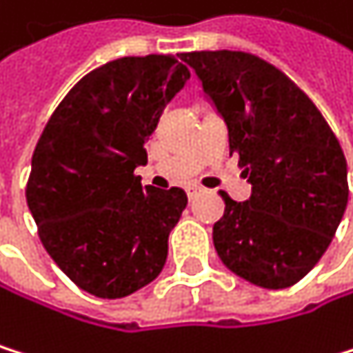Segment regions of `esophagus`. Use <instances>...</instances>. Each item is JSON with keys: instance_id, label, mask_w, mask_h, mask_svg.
I'll list each match as a JSON object with an SVG mask.
<instances>
[{"instance_id": "esophagus-1", "label": "esophagus", "mask_w": 353, "mask_h": 353, "mask_svg": "<svg viewBox=\"0 0 353 353\" xmlns=\"http://www.w3.org/2000/svg\"><path fill=\"white\" fill-rule=\"evenodd\" d=\"M199 192H201V190H199L196 186H190V188H186V194H188V199H190V201H192V199H196V196H199Z\"/></svg>"}]
</instances>
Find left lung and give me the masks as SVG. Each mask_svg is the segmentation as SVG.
<instances>
[{
    "mask_svg": "<svg viewBox=\"0 0 353 353\" xmlns=\"http://www.w3.org/2000/svg\"><path fill=\"white\" fill-rule=\"evenodd\" d=\"M228 125L251 199L225 192L213 245L251 285L287 289L329 249L347 207V163L316 104L274 64L247 52L184 54Z\"/></svg>",
    "mask_w": 353,
    "mask_h": 353,
    "instance_id": "1",
    "label": "left lung"
}]
</instances>
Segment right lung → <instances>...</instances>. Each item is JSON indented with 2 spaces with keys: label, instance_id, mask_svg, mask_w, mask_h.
<instances>
[{
  "label": "right lung",
  "instance_id": "add662e5",
  "mask_svg": "<svg viewBox=\"0 0 353 353\" xmlns=\"http://www.w3.org/2000/svg\"><path fill=\"white\" fill-rule=\"evenodd\" d=\"M190 79L173 56H125L94 68L50 117L27 203L39 239L79 289L119 299L152 283L188 205L182 188H142L144 142Z\"/></svg>",
  "mask_w": 353,
  "mask_h": 353
}]
</instances>
